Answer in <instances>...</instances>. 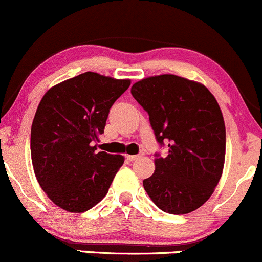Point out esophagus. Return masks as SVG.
Masks as SVG:
<instances>
[{"instance_id":"1","label":"esophagus","mask_w":262,"mask_h":262,"mask_svg":"<svg viewBox=\"0 0 262 262\" xmlns=\"http://www.w3.org/2000/svg\"><path fill=\"white\" fill-rule=\"evenodd\" d=\"M138 158H139V155H128L126 156V159H128L129 161H134V160H137Z\"/></svg>"}]
</instances>
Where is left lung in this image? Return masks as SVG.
I'll return each instance as SVG.
<instances>
[{
    "label": "left lung",
    "instance_id": "left-lung-1",
    "mask_svg": "<svg viewBox=\"0 0 262 262\" xmlns=\"http://www.w3.org/2000/svg\"><path fill=\"white\" fill-rule=\"evenodd\" d=\"M130 92L147 111L158 142L169 147L143 180L146 192L167 213L195 211L213 194L224 170L226 129L216 98L200 82L176 75L146 77Z\"/></svg>",
    "mask_w": 262,
    "mask_h": 262
}]
</instances>
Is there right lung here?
<instances>
[{
  "instance_id": "add662e5",
  "label": "right lung",
  "mask_w": 262,
  "mask_h": 262,
  "mask_svg": "<svg viewBox=\"0 0 262 262\" xmlns=\"http://www.w3.org/2000/svg\"><path fill=\"white\" fill-rule=\"evenodd\" d=\"M130 85L85 72L43 94L31 129L32 165L41 189L59 208L82 213L108 192L123 155L97 152L110 108Z\"/></svg>"
}]
</instances>
